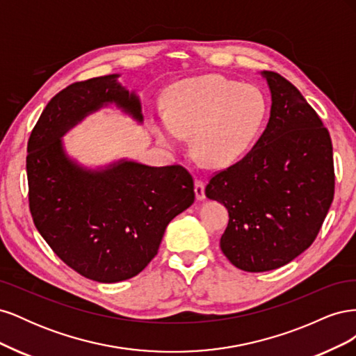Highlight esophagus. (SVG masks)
Returning a JSON list of instances; mask_svg holds the SVG:
<instances>
[{
  "label": "esophagus",
  "instance_id": "1",
  "mask_svg": "<svg viewBox=\"0 0 356 356\" xmlns=\"http://www.w3.org/2000/svg\"><path fill=\"white\" fill-rule=\"evenodd\" d=\"M195 193H196V199L197 200H203L204 197V182L202 179H196L195 181Z\"/></svg>",
  "mask_w": 356,
  "mask_h": 356
}]
</instances>
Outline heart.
Listing matches in <instances>:
<instances>
[{"instance_id":"b5f03b06","label":"heart","mask_w":356,"mask_h":356,"mask_svg":"<svg viewBox=\"0 0 356 356\" xmlns=\"http://www.w3.org/2000/svg\"><path fill=\"white\" fill-rule=\"evenodd\" d=\"M266 117L261 92L221 77L175 84L168 96V115L156 126L160 143L179 148L193 135V148L211 166L230 165L255 139Z\"/></svg>"}]
</instances>
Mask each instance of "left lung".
<instances>
[{"label": "left lung", "mask_w": 356, "mask_h": 356, "mask_svg": "<svg viewBox=\"0 0 356 356\" xmlns=\"http://www.w3.org/2000/svg\"><path fill=\"white\" fill-rule=\"evenodd\" d=\"M263 75L272 92L267 127L242 160L215 172L204 188L229 211L222 254L252 273L285 266L314 243L336 179L330 132L316 111L281 74Z\"/></svg>", "instance_id": "left-lung-1"}]
</instances>
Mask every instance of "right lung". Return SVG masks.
<instances>
[{"label": "right lung", "mask_w": 356, "mask_h": 356, "mask_svg": "<svg viewBox=\"0 0 356 356\" xmlns=\"http://www.w3.org/2000/svg\"><path fill=\"white\" fill-rule=\"evenodd\" d=\"M117 74L70 84L42 110L28 141L32 220L60 260L96 282L126 281L156 257L166 225L195 202V182L179 165L120 161L84 170L63 153L60 136L84 115L114 102L143 122L141 104Z\"/></svg>", "instance_id": "1"}]
</instances>
